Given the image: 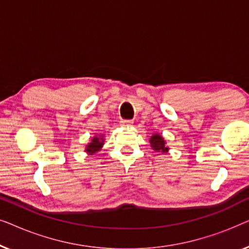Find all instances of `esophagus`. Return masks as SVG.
Here are the masks:
<instances>
[{"instance_id":"1","label":"esophagus","mask_w":249,"mask_h":249,"mask_svg":"<svg viewBox=\"0 0 249 249\" xmlns=\"http://www.w3.org/2000/svg\"><path fill=\"white\" fill-rule=\"evenodd\" d=\"M134 124V121L132 120H121L120 121V124L124 125V127H128V125H131Z\"/></svg>"}]
</instances>
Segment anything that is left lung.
I'll use <instances>...</instances> for the list:
<instances>
[{"label": "left lung", "mask_w": 249, "mask_h": 249, "mask_svg": "<svg viewBox=\"0 0 249 249\" xmlns=\"http://www.w3.org/2000/svg\"><path fill=\"white\" fill-rule=\"evenodd\" d=\"M149 142H151L152 148L154 149L155 152H162V153H168L169 147L165 144V141L163 139L161 135L154 134L149 139Z\"/></svg>", "instance_id": "obj_1"}]
</instances>
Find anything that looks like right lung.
<instances>
[{
	"mask_svg": "<svg viewBox=\"0 0 249 249\" xmlns=\"http://www.w3.org/2000/svg\"><path fill=\"white\" fill-rule=\"evenodd\" d=\"M104 145V138H103V135L102 136H95V137L91 139V142H89L86 146V149H85V152H87L89 155H94L95 153L100 151V149L103 147Z\"/></svg>",
	"mask_w": 249,
	"mask_h": 249,
	"instance_id": "1",
	"label": "right lung"
}]
</instances>
